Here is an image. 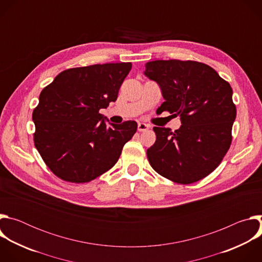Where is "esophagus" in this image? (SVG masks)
<instances>
[{
  "mask_svg": "<svg viewBox=\"0 0 262 262\" xmlns=\"http://www.w3.org/2000/svg\"><path fill=\"white\" fill-rule=\"evenodd\" d=\"M149 128V125L148 124H145V123H139L138 124V130L139 132H145Z\"/></svg>",
  "mask_w": 262,
  "mask_h": 262,
  "instance_id": "34e87169",
  "label": "esophagus"
}]
</instances>
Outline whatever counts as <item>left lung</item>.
Returning a JSON list of instances; mask_svg holds the SVG:
<instances>
[{
	"instance_id": "left-lung-1",
	"label": "left lung",
	"mask_w": 262,
	"mask_h": 262,
	"mask_svg": "<svg viewBox=\"0 0 262 262\" xmlns=\"http://www.w3.org/2000/svg\"><path fill=\"white\" fill-rule=\"evenodd\" d=\"M144 73L162 89L161 111L181 120L175 132L154 127L157 141L147 149L149 163L173 182L201 180L221 164L231 145L236 107L230 84L210 66L191 60L151 61Z\"/></svg>"
}]
</instances>
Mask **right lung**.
Masks as SVG:
<instances>
[{
	"instance_id": "right-lung-1",
	"label": "right lung",
	"mask_w": 262,
	"mask_h": 262,
	"mask_svg": "<svg viewBox=\"0 0 262 262\" xmlns=\"http://www.w3.org/2000/svg\"><path fill=\"white\" fill-rule=\"evenodd\" d=\"M130 69V62L69 68L41 91L32 115L34 143L60 179L89 182L117 163L137 122L107 127L99 110L116 101Z\"/></svg>"
}]
</instances>
